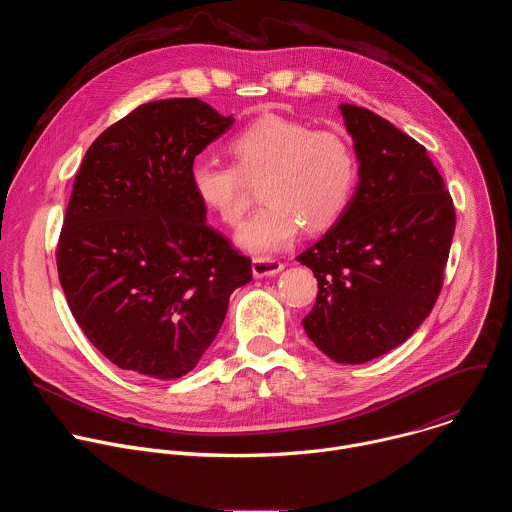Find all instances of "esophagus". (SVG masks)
I'll return each mask as SVG.
<instances>
[{
	"label": "esophagus",
	"mask_w": 512,
	"mask_h": 512,
	"mask_svg": "<svg viewBox=\"0 0 512 512\" xmlns=\"http://www.w3.org/2000/svg\"><path fill=\"white\" fill-rule=\"evenodd\" d=\"M251 269H253L255 277H271L283 269V263H279L275 259H253Z\"/></svg>",
	"instance_id": "34e87169"
}]
</instances>
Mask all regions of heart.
<instances>
[{"instance_id": "b5f03b06", "label": "heart", "mask_w": 512, "mask_h": 512, "mask_svg": "<svg viewBox=\"0 0 512 512\" xmlns=\"http://www.w3.org/2000/svg\"><path fill=\"white\" fill-rule=\"evenodd\" d=\"M235 166L194 160L188 182L196 200L218 221L235 227L259 182L263 206L237 233V245L269 255L310 233L330 229L344 214L358 182L352 143L340 131L281 115H263L229 141Z\"/></svg>"}]
</instances>
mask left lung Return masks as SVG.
<instances>
[{"label": "left lung", "instance_id": "1", "mask_svg": "<svg viewBox=\"0 0 512 512\" xmlns=\"http://www.w3.org/2000/svg\"><path fill=\"white\" fill-rule=\"evenodd\" d=\"M340 113L358 184L334 227L298 255L318 279L302 324L326 356L362 364L403 344L429 316L456 212L421 143L364 107L342 103Z\"/></svg>", "mask_w": 512, "mask_h": 512}]
</instances>
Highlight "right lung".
<instances>
[{"label": "right lung", "mask_w": 512, "mask_h": 512, "mask_svg": "<svg viewBox=\"0 0 512 512\" xmlns=\"http://www.w3.org/2000/svg\"><path fill=\"white\" fill-rule=\"evenodd\" d=\"M198 99L137 107L87 150L56 263L85 336L123 371L190 373L214 342L251 261L206 225L188 168L231 129Z\"/></svg>", "instance_id": "add662e5"}]
</instances>
